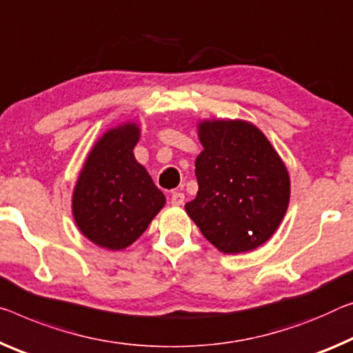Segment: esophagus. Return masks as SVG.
Instances as JSON below:
<instances>
[{"label":"esophagus","mask_w":353,"mask_h":353,"mask_svg":"<svg viewBox=\"0 0 353 353\" xmlns=\"http://www.w3.org/2000/svg\"><path fill=\"white\" fill-rule=\"evenodd\" d=\"M183 201H185V194L181 192H172L171 194V204L172 205H182Z\"/></svg>","instance_id":"obj_1"}]
</instances>
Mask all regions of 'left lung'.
I'll use <instances>...</instances> for the list:
<instances>
[{
  "instance_id": "1",
  "label": "left lung",
  "mask_w": 353,
  "mask_h": 353,
  "mask_svg": "<svg viewBox=\"0 0 353 353\" xmlns=\"http://www.w3.org/2000/svg\"><path fill=\"white\" fill-rule=\"evenodd\" d=\"M204 150L196 159V198L185 204L203 236L226 254L254 250L286 215V166L259 128L245 121L199 124Z\"/></svg>"
}]
</instances>
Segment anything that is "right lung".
<instances>
[{"mask_svg":"<svg viewBox=\"0 0 353 353\" xmlns=\"http://www.w3.org/2000/svg\"><path fill=\"white\" fill-rule=\"evenodd\" d=\"M139 127L111 128L89 152L72 198L77 226L92 243L124 250L146 231L165 194L135 160Z\"/></svg>","mask_w":353,"mask_h":353,"instance_id":"add662e5","label":"right lung"}]
</instances>
